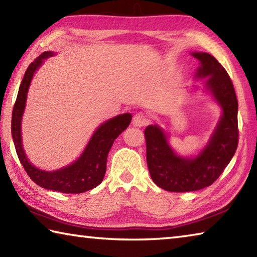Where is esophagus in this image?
<instances>
[{"instance_id": "1", "label": "esophagus", "mask_w": 257, "mask_h": 257, "mask_svg": "<svg viewBox=\"0 0 257 257\" xmlns=\"http://www.w3.org/2000/svg\"><path fill=\"white\" fill-rule=\"evenodd\" d=\"M149 116H147L144 112H138L134 115L133 118V124L135 127H144L147 123H149Z\"/></svg>"}]
</instances>
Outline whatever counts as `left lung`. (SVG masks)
<instances>
[{"mask_svg":"<svg viewBox=\"0 0 257 257\" xmlns=\"http://www.w3.org/2000/svg\"><path fill=\"white\" fill-rule=\"evenodd\" d=\"M201 62L195 78H208V90L222 108V115L207 145L195 158L176 154L159 125L145 129L146 159L152 180L175 193L195 191L211 186L231 161L238 146V101L225 69L208 53H191Z\"/></svg>","mask_w":257,"mask_h":257,"instance_id":"left-lung-1","label":"left lung"}]
</instances>
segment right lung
Instances as JSON below:
<instances>
[{
    "label": "right lung",
    "instance_id": "1",
    "mask_svg": "<svg viewBox=\"0 0 257 257\" xmlns=\"http://www.w3.org/2000/svg\"><path fill=\"white\" fill-rule=\"evenodd\" d=\"M53 52L46 51L42 53L25 72L21 81L18 96H17L14 111H12L11 133L14 138L17 155L23 164L26 172L28 173L35 184L43 188L60 191L64 194H79L90 190L101 184L106 171L107 154L113 145V142L119 135L128 128L132 121V114L124 113L105 121L96 129L90 138L86 149L79 156V159L68 167L55 171L41 170L29 162L23 149L21 141V118H23L27 93L30 81L33 79L35 71L42 66L44 59L53 56Z\"/></svg>",
    "mask_w": 257,
    "mask_h": 257
}]
</instances>
